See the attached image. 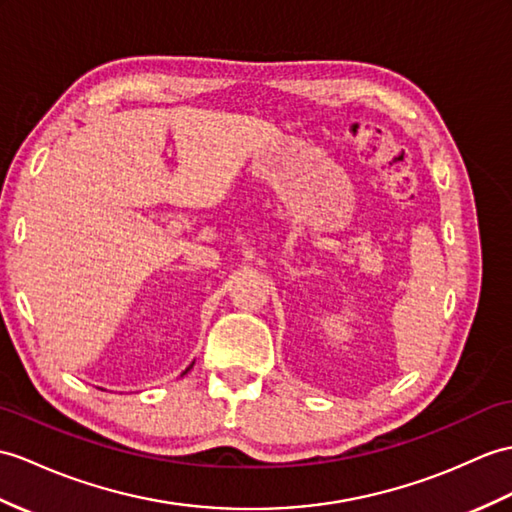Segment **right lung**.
Masks as SVG:
<instances>
[{"label": "right lung", "instance_id": "right-lung-1", "mask_svg": "<svg viewBox=\"0 0 512 512\" xmlns=\"http://www.w3.org/2000/svg\"><path fill=\"white\" fill-rule=\"evenodd\" d=\"M189 368H192V366H189ZM189 368H187V371H189ZM187 371H185V373H187Z\"/></svg>", "mask_w": 512, "mask_h": 512}]
</instances>
